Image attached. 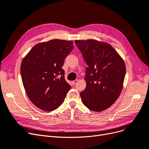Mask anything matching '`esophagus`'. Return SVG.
Returning <instances> with one entry per match:
<instances>
[{
  "label": "esophagus",
  "instance_id": "esophagus-1",
  "mask_svg": "<svg viewBox=\"0 0 149 149\" xmlns=\"http://www.w3.org/2000/svg\"><path fill=\"white\" fill-rule=\"evenodd\" d=\"M78 81H79V80H74V81H72V84H73V85H76L78 83Z\"/></svg>",
  "mask_w": 149,
  "mask_h": 149
}]
</instances>
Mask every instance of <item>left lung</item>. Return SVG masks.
Segmentation results:
<instances>
[{
  "instance_id": "obj_1",
  "label": "left lung",
  "mask_w": 149,
  "mask_h": 149,
  "mask_svg": "<svg viewBox=\"0 0 149 149\" xmlns=\"http://www.w3.org/2000/svg\"><path fill=\"white\" fill-rule=\"evenodd\" d=\"M88 67L86 88L80 95L91 111L101 112L117 101L123 87L126 65L123 59L107 42L94 39L76 40Z\"/></svg>"
}]
</instances>
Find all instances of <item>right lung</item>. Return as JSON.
<instances>
[{
    "label": "right lung",
    "mask_w": 149,
    "mask_h": 149,
    "mask_svg": "<svg viewBox=\"0 0 149 149\" xmlns=\"http://www.w3.org/2000/svg\"><path fill=\"white\" fill-rule=\"evenodd\" d=\"M73 41L53 39L38 43L24 57L21 75L26 94L34 105L52 111L63 103L70 86L62 69Z\"/></svg>",
    "instance_id": "1"
}]
</instances>
